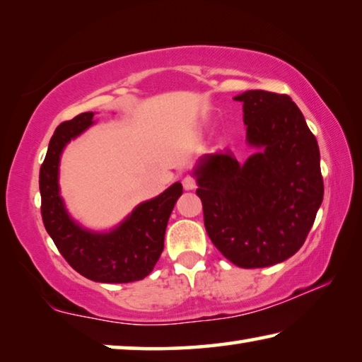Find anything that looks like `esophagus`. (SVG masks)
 Masks as SVG:
<instances>
[{
  "label": "esophagus",
  "instance_id": "obj_1",
  "mask_svg": "<svg viewBox=\"0 0 362 362\" xmlns=\"http://www.w3.org/2000/svg\"><path fill=\"white\" fill-rule=\"evenodd\" d=\"M182 183H183V188L185 189H194L196 188V180H194V177H192V175H187L185 179L182 180Z\"/></svg>",
  "mask_w": 362,
  "mask_h": 362
}]
</instances>
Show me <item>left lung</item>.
Wrapping results in <instances>:
<instances>
[{
	"instance_id": "left-lung-1",
	"label": "left lung",
	"mask_w": 362,
	"mask_h": 362,
	"mask_svg": "<svg viewBox=\"0 0 362 362\" xmlns=\"http://www.w3.org/2000/svg\"><path fill=\"white\" fill-rule=\"evenodd\" d=\"M244 163L230 151L204 155L193 169L211 241L231 263L263 268L303 246L324 196L320 146L289 95L246 90Z\"/></svg>"
}]
</instances>
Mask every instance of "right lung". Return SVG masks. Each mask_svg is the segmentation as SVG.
<instances>
[{
    "instance_id": "right-lung-1",
    "label": "right lung",
    "mask_w": 362,
    "mask_h": 362,
    "mask_svg": "<svg viewBox=\"0 0 362 362\" xmlns=\"http://www.w3.org/2000/svg\"><path fill=\"white\" fill-rule=\"evenodd\" d=\"M94 113L86 112L60 124L49 142L40 169L41 216L59 252L84 278L95 283H134L153 272L164 249L170 212L182 194L175 182L166 192L140 203L110 231L84 228L66 211L60 196V156L73 139L94 124Z\"/></svg>"
}]
</instances>
